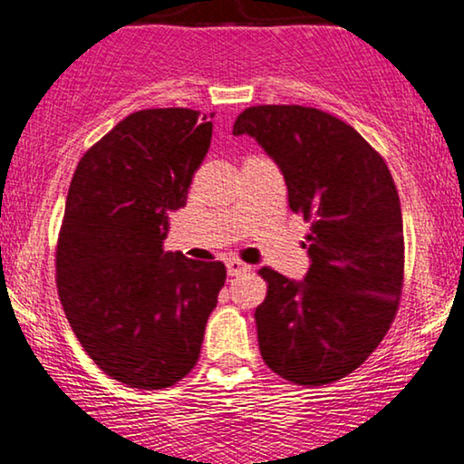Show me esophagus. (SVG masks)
<instances>
[{
  "instance_id": "1",
  "label": "esophagus",
  "mask_w": 464,
  "mask_h": 464,
  "mask_svg": "<svg viewBox=\"0 0 464 464\" xmlns=\"http://www.w3.org/2000/svg\"><path fill=\"white\" fill-rule=\"evenodd\" d=\"M227 271H228V276L233 277V276H239V274H246V271H250V265L239 261V258H228Z\"/></svg>"
}]
</instances>
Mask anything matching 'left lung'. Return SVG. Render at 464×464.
I'll use <instances>...</instances> for the list:
<instances>
[{
  "label": "left lung",
  "instance_id": "1",
  "mask_svg": "<svg viewBox=\"0 0 464 464\" xmlns=\"http://www.w3.org/2000/svg\"><path fill=\"white\" fill-rule=\"evenodd\" d=\"M233 133L252 135L280 165L290 209L312 225L304 282L258 269L261 356L293 384H333L372 356L399 310L405 242L391 169L354 127L318 108H246Z\"/></svg>",
  "mask_w": 464,
  "mask_h": 464
}]
</instances>
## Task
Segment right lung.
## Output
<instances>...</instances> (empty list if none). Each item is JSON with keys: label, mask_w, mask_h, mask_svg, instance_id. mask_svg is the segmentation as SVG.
Here are the masks:
<instances>
[{"label": "right lung", "mask_w": 464, "mask_h": 464, "mask_svg": "<svg viewBox=\"0 0 464 464\" xmlns=\"http://www.w3.org/2000/svg\"><path fill=\"white\" fill-rule=\"evenodd\" d=\"M209 140L197 110H140L84 152L67 190L59 299L95 365L140 391L190 373L227 280L220 261L163 250Z\"/></svg>", "instance_id": "obj_1"}]
</instances>
